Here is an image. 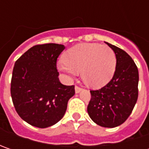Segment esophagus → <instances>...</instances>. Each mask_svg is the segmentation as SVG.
<instances>
[{"mask_svg": "<svg viewBox=\"0 0 149 149\" xmlns=\"http://www.w3.org/2000/svg\"><path fill=\"white\" fill-rule=\"evenodd\" d=\"M74 89H75V93H76V94H78V93H79V92L82 90V88H80V87H79V86H77V85H76V86L74 87Z\"/></svg>", "mask_w": 149, "mask_h": 149, "instance_id": "esophagus-1", "label": "esophagus"}]
</instances>
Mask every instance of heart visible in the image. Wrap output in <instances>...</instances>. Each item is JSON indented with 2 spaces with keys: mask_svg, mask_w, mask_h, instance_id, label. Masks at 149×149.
Listing matches in <instances>:
<instances>
[{
  "mask_svg": "<svg viewBox=\"0 0 149 149\" xmlns=\"http://www.w3.org/2000/svg\"><path fill=\"white\" fill-rule=\"evenodd\" d=\"M58 70L69 77L80 72L83 81L93 88H100L109 83L114 74L116 56L108 45L96 43L77 45L64 54V62Z\"/></svg>",
  "mask_w": 149,
  "mask_h": 149,
  "instance_id": "heart-1",
  "label": "heart"
}]
</instances>
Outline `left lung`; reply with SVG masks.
Instances as JSON below:
<instances>
[{
	"mask_svg": "<svg viewBox=\"0 0 149 149\" xmlns=\"http://www.w3.org/2000/svg\"><path fill=\"white\" fill-rule=\"evenodd\" d=\"M116 56L112 79L98 90H91L87 111L90 118L104 128H114L126 121L139 96V70L124 50L106 42Z\"/></svg>",
	"mask_w": 149,
	"mask_h": 149,
	"instance_id": "left-lung-1",
	"label": "left lung"
}]
</instances>
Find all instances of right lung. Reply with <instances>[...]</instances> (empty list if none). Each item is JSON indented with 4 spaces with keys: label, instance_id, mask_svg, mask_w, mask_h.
<instances>
[{
    "label": "right lung",
    "instance_id": "right-lung-1",
    "mask_svg": "<svg viewBox=\"0 0 149 149\" xmlns=\"http://www.w3.org/2000/svg\"><path fill=\"white\" fill-rule=\"evenodd\" d=\"M63 45L44 44L29 49L15 61L10 95L17 113L32 126L44 129L64 117L74 86L60 83L56 61Z\"/></svg>",
    "mask_w": 149,
    "mask_h": 149
}]
</instances>
